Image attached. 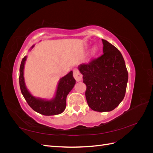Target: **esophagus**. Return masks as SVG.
<instances>
[{
    "label": "esophagus",
    "mask_w": 153,
    "mask_h": 153,
    "mask_svg": "<svg viewBox=\"0 0 153 153\" xmlns=\"http://www.w3.org/2000/svg\"><path fill=\"white\" fill-rule=\"evenodd\" d=\"M73 76H74V78H75L76 81H77V82H80L82 79V74L76 69H75L73 70Z\"/></svg>",
    "instance_id": "1"
}]
</instances>
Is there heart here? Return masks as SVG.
Here are the masks:
<instances>
[{"instance_id":"b5f03b06","label":"heart","mask_w":153,"mask_h":153,"mask_svg":"<svg viewBox=\"0 0 153 153\" xmlns=\"http://www.w3.org/2000/svg\"><path fill=\"white\" fill-rule=\"evenodd\" d=\"M98 51H99V48H98V46L94 45V46H93V47H92V48L91 50V53L92 55H96L97 53L98 52Z\"/></svg>"}]
</instances>
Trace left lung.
Instances as JSON below:
<instances>
[{
    "label": "left lung",
    "mask_w": 153,
    "mask_h": 153,
    "mask_svg": "<svg viewBox=\"0 0 153 153\" xmlns=\"http://www.w3.org/2000/svg\"><path fill=\"white\" fill-rule=\"evenodd\" d=\"M102 42L103 54L78 68L87 85L85 97L89 107L96 112H110L124 98L128 73L120 51L107 41L102 39Z\"/></svg>",
    "instance_id": "8db88e82"
}]
</instances>
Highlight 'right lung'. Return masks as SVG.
I'll return each instance as SVG.
<instances>
[{"mask_svg":"<svg viewBox=\"0 0 153 153\" xmlns=\"http://www.w3.org/2000/svg\"><path fill=\"white\" fill-rule=\"evenodd\" d=\"M32 45L30 50L34 48ZM27 56L23 58L20 68L19 83L22 94L30 107L36 112L44 115H54L63 112L66 106V97L76 84V80L71 71L66 75L60 78L55 95L51 100L42 99L32 95L27 89L24 80V66Z\"/></svg>","mask_w":153,"mask_h":153,"instance_id":"obj_1","label":"right lung"}]
</instances>
